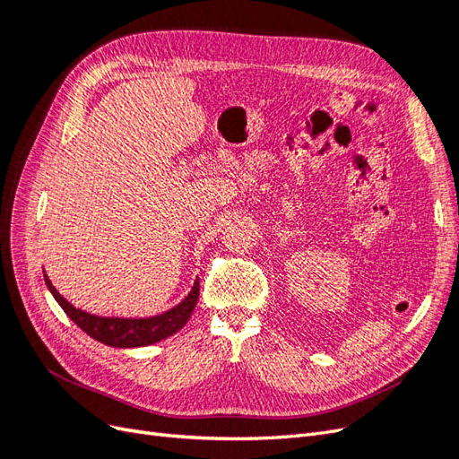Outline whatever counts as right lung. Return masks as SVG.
<instances>
[{
  "mask_svg": "<svg viewBox=\"0 0 459 459\" xmlns=\"http://www.w3.org/2000/svg\"><path fill=\"white\" fill-rule=\"evenodd\" d=\"M44 280L53 299L73 322L95 341L115 349H137V346H149L172 337L174 333L182 329L191 317L199 299V280L193 283L187 297L176 304L174 308L166 310L159 316L151 317H103L76 308L68 302L57 289L53 287L48 273L44 272Z\"/></svg>",
  "mask_w": 459,
  "mask_h": 459,
  "instance_id": "obj_1",
  "label": "right lung"
}]
</instances>
